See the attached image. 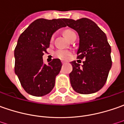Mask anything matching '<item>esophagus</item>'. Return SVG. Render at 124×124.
<instances>
[{"mask_svg": "<svg viewBox=\"0 0 124 124\" xmlns=\"http://www.w3.org/2000/svg\"><path fill=\"white\" fill-rule=\"evenodd\" d=\"M65 64V62H62V64Z\"/></svg>", "mask_w": 124, "mask_h": 124, "instance_id": "34e87169", "label": "esophagus"}]
</instances>
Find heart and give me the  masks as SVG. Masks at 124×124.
<instances>
[{
	"mask_svg": "<svg viewBox=\"0 0 124 124\" xmlns=\"http://www.w3.org/2000/svg\"><path fill=\"white\" fill-rule=\"evenodd\" d=\"M75 33L71 30H66L64 32V35L66 38L69 40L70 37L72 36ZM70 55V51H66V50H58L55 52V55L57 58H60V59H66Z\"/></svg>",
	"mask_w": 124,
	"mask_h": 124,
	"instance_id": "heart-1",
	"label": "heart"
}]
</instances>
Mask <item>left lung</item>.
<instances>
[{
    "label": "left lung",
    "mask_w": 124,
    "mask_h": 124,
    "mask_svg": "<svg viewBox=\"0 0 124 124\" xmlns=\"http://www.w3.org/2000/svg\"><path fill=\"white\" fill-rule=\"evenodd\" d=\"M66 26L75 30L79 36L78 58H85L83 65L71 62L73 70L69 74L71 86L80 94H91L100 91L106 82L112 66L111 48L107 37L91 20L83 18H64Z\"/></svg>",
    "instance_id": "obj_1"
}]
</instances>
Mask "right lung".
Instances as JSON below:
<instances>
[{
    "label": "right lung",
    "mask_w": 124,
    "mask_h": 124,
    "mask_svg": "<svg viewBox=\"0 0 124 124\" xmlns=\"http://www.w3.org/2000/svg\"><path fill=\"white\" fill-rule=\"evenodd\" d=\"M65 27L64 18H40L30 24L20 36L14 50L15 73L29 94L44 96L53 90L62 62L60 59H54L45 64L42 56L49 47L53 34Z\"/></svg>",
    "instance_id": "1"
}]
</instances>
